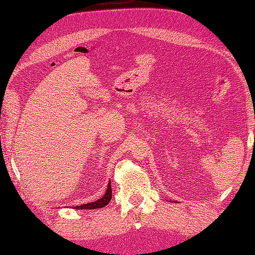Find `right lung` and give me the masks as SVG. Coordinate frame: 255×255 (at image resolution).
I'll list each match as a JSON object with an SVG mask.
<instances>
[{
	"label": "right lung",
	"instance_id": "obj_1",
	"mask_svg": "<svg viewBox=\"0 0 255 255\" xmlns=\"http://www.w3.org/2000/svg\"><path fill=\"white\" fill-rule=\"evenodd\" d=\"M111 198H112V187H111V183L109 181L106 194L103 195L100 199L89 202V204L76 206V207H74V209H78V210H80V209H99V208H103L105 206H107L109 202H110Z\"/></svg>",
	"mask_w": 255,
	"mask_h": 255
}]
</instances>
